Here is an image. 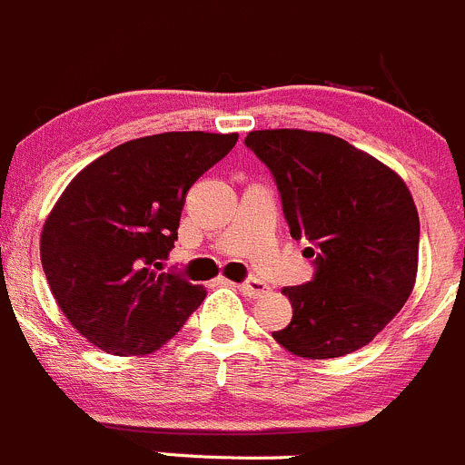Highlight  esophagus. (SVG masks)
Returning <instances> with one entry per match:
<instances>
[{
	"label": "esophagus",
	"mask_w": 465,
	"mask_h": 465,
	"mask_svg": "<svg viewBox=\"0 0 465 465\" xmlns=\"http://www.w3.org/2000/svg\"><path fill=\"white\" fill-rule=\"evenodd\" d=\"M237 289L243 293V296H251V298H260L269 292V287H266V284L257 278L243 280V282L237 284Z\"/></svg>",
	"instance_id": "obj_1"
}]
</instances>
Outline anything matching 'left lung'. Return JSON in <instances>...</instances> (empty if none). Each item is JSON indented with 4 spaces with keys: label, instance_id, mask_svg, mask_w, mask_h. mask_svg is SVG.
<instances>
[{
    "label": "left lung",
    "instance_id": "left-lung-1",
    "mask_svg": "<svg viewBox=\"0 0 465 465\" xmlns=\"http://www.w3.org/2000/svg\"><path fill=\"white\" fill-rule=\"evenodd\" d=\"M243 144L269 167L293 239L314 257L310 282L282 289L292 323L273 332L293 355L360 351L402 310L418 269L416 205L398 173L341 137L252 131Z\"/></svg>",
    "mask_w": 465,
    "mask_h": 465
}]
</instances>
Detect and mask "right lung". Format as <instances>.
Instances as JSON below:
<instances>
[{
  "mask_svg": "<svg viewBox=\"0 0 465 465\" xmlns=\"http://www.w3.org/2000/svg\"><path fill=\"white\" fill-rule=\"evenodd\" d=\"M237 133H160L114 146L63 192L40 237L54 298L110 355L163 346L205 289L167 271L190 187L226 158Z\"/></svg>",
  "mask_w": 465,
  "mask_h": 465,
  "instance_id": "add662e5",
  "label": "right lung"
}]
</instances>
